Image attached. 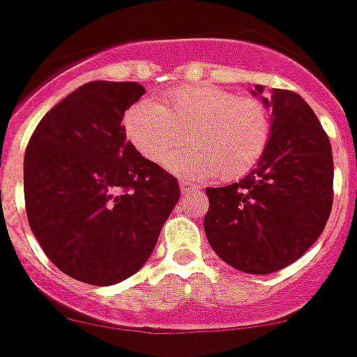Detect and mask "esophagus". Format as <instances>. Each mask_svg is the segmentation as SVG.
<instances>
[{
  "mask_svg": "<svg viewBox=\"0 0 357 357\" xmlns=\"http://www.w3.org/2000/svg\"><path fill=\"white\" fill-rule=\"evenodd\" d=\"M181 191L182 195H188V192H199L202 191V188L196 184H192V182H188V181H182L181 182Z\"/></svg>",
  "mask_w": 357,
  "mask_h": 357,
  "instance_id": "esophagus-1",
  "label": "esophagus"
}]
</instances>
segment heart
Instances as JSON below:
<instances>
[{
    "label": "heart",
    "mask_w": 357,
    "mask_h": 357,
    "mask_svg": "<svg viewBox=\"0 0 357 357\" xmlns=\"http://www.w3.org/2000/svg\"><path fill=\"white\" fill-rule=\"evenodd\" d=\"M131 144L149 161H159L181 144L192 147L166 156L162 165L192 178L247 175L266 152L271 117L263 101L219 86H188L166 91L161 103L144 98L124 115Z\"/></svg>",
    "instance_id": "b5f03b06"
}]
</instances>
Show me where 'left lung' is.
Segmentation results:
<instances>
[{
  "mask_svg": "<svg viewBox=\"0 0 357 357\" xmlns=\"http://www.w3.org/2000/svg\"><path fill=\"white\" fill-rule=\"evenodd\" d=\"M250 93L271 108L261 161L224 188H206L203 226L213 252L240 271L282 270L319 238L333 205V154L317 115L293 91Z\"/></svg>",
  "mask_w": 357,
  "mask_h": 357,
  "instance_id": "8db88e82",
  "label": "left lung"
}]
</instances>
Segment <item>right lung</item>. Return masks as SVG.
Returning <instances> with one entry per match:
<instances>
[{
    "mask_svg": "<svg viewBox=\"0 0 357 357\" xmlns=\"http://www.w3.org/2000/svg\"><path fill=\"white\" fill-rule=\"evenodd\" d=\"M137 82L94 80L38 122L24 155L29 226L63 273L112 286L151 257L181 198L175 176L126 140L124 112Z\"/></svg>",
    "mask_w": 357,
    "mask_h": 357,
    "instance_id": "obj_1",
    "label": "right lung"
}]
</instances>
